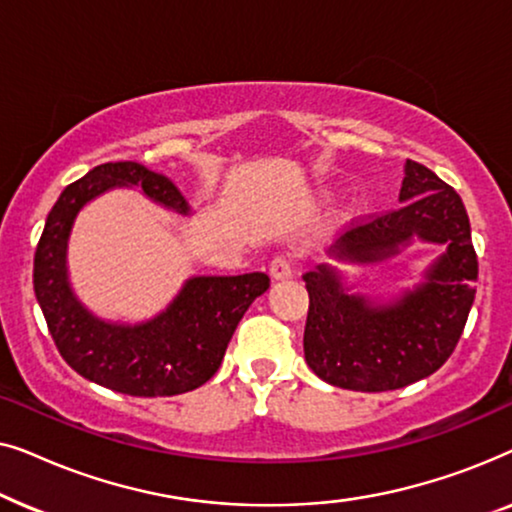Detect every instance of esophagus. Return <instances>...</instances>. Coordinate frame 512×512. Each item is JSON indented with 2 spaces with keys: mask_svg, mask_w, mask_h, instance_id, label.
<instances>
[{
  "mask_svg": "<svg viewBox=\"0 0 512 512\" xmlns=\"http://www.w3.org/2000/svg\"><path fill=\"white\" fill-rule=\"evenodd\" d=\"M268 272H270V277L275 279V282H279V279L291 277V272H293L291 258L275 256V258H272V261H270V265H268Z\"/></svg>",
  "mask_w": 512,
  "mask_h": 512,
  "instance_id": "34e87169",
  "label": "esophagus"
}]
</instances>
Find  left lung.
<instances>
[{
    "label": "left lung",
    "mask_w": 512,
    "mask_h": 512,
    "mask_svg": "<svg viewBox=\"0 0 512 512\" xmlns=\"http://www.w3.org/2000/svg\"><path fill=\"white\" fill-rule=\"evenodd\" d=\"M403 174V207L349 230L326 263L303 275L310 296L305 361L333 387L373 394L424 380L450 359L471 312L478 258L464 202L415 160H405ZM415 241L446 251L412 287L361 294L339 268L381 264Z\"/></svg>",
    "instance_id": "left-lung-1"
}]
</instances>
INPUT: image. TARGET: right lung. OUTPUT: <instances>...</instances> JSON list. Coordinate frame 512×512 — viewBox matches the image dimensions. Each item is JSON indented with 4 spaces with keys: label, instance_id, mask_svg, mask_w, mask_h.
Returning <instances> with one entry per match:
<instances>
[{
    "label": "right lung",
    "instance_id": "1",
    "mask_svg": "<svg viewBox=\"0 0 512 512\" xmlns=\"http://www.w3.org/2000/svg\"><path fill=\"white\" fill-rule=\"evenodd\" d=\"M116 188H135L167 212L193 214L165 174L130 160L97 165L69 184L48 214L34 254V293L62 359L81 377L128 396L186 394L219 370L237 324L270 279L265 272L193 275L149 319L100 317L76 296L69 240L81 209Z\"/></svg>",
    "mask_w": 512,
    "mask_h": 512
}]
</instances>
